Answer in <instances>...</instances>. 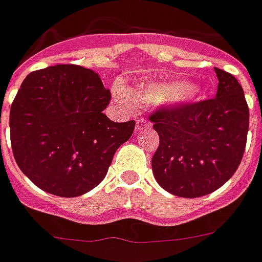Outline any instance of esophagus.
<instances>
[{
	"label": "esophagus",
	"mask_w": 262,
	"mask_h": 262,
	"mask_svg": "<svg viewBox=\"0 0 262 262\" xmlns=\"http://www.w3.org/2000/svg\"><path fill=\"white\" fill-rule=\"evenodd\" d=\"M149 127H150V123H147L146 120H143V119L137 120V124H135V129H137V131H141V129L149 128Z\"/></svg>",
	"instance_id": "34e87169"
}]
</instances>
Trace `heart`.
Segmentation results:
<instances>
[{
  "label": "heart",
  "mask_w": 262,
  "mask_h": 262,
  "mask_svg": "<svg viewBox=\"0 0 262 262\" xmlns=\"http://www.w3.org/2000/svg\"><path fill=\"white\" fill-rule=\"evenodd\" d=\"M203 88L193 84H188L185 80H174V81H153L138 86L131 91V99L135 105L149 106L166 103L170 101L186 102L199 101L203 98ZM116 95L121 102L127 101V98L121 94L120 90L116 91Z\"/></svg>",
  "instance_id": "b5f03b06"
}]
</instances>
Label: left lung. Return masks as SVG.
<instances>
[{
	"label": "left lung",
	"instance_id": "8db88e82",
	"mask_svg": "<svg viewBox=\"0 0 262 262\" xmlns=\"http://www.w3.org/2000/svg\"><path fill=\"white\" fill-rule=\"evenodd\" d=\"M218 77L213 99L161 106L152 113L160 138L152 157L157 184L171 194L193 199L221 188L241 164L249 131V106L231 73Z\"/></svg>",
	"mask_w": 262,
	"mask_h": 262
}]
</instances>
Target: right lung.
Here are the masks:
<instances>
[{
	"mask_svg": "<svg viewBox=\"0 0 262 262\" xmlns=\"http://www.w3.org/2000/svg\"><path fill=\"white\" fill-rule=\"evenodd\" d=\"M110 91L91 69L56 64L30 73L11 106L13 157L40 189L76 198L101 184L135 121L115 123L103 110Z\"/></svg>",
	"mask_w": 262,
	"mask_h": 262,
	"instance_id": "obj_1",
	"label": "right lung"
}]
</instances>
